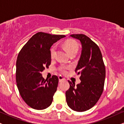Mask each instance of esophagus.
Wrapping results in <instances>:
<instances>
[{"label": "esophagus", "mask_w": 124, "mask_h": 124, "mask_svg": "<svg viewBox=\"0 0 124 124\" xmlns=\"http://www.w3.org/2000/svg\"><path fill=\"white\" fill-rule=\"evenodd\" d=\"M58 79H59V82H62V81L65 80V78H64L62 76H61V75H60V76H58Z\"/></svg>", "instance_id": "34e87169"}]
</instances>
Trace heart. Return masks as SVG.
Masks as SVG:
<instances>
[{
  "instance_id": "obj_1",
  "label": "heart",
  "mask_w": 124,
  "mask_h": 124,
  "mask_svg": "<svg viewBox=\"0 0 124 124\" xmlns=\"http://www.w3.org/2000/svg\"><path fill=\"white\" fill-rule=\"evenodd\" d=\"M64 47L66 49L67 52L69 55H72L73 54H76L78 52V49H79V45L77 43L76 41L73 39H68L64 42L63 44ZM56 45H54L50 49V55L51 57L54 58L55 57V54H56ZM69 69V67L66 66H61L59 67V70L61 73H66L67 72V70Z\"/></svg>"
}]
</instances>
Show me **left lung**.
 Wrapping results in <instances>:
<instances>
[{
    "mask_svg": "<svg viewBox=\"0 0 124 124\" xmlns=\"http://www.w3.org/2000/svg\"><path fill=\"white\" fill-rule=\"evenodd\" d=\"M82 44V53L75 72L80 74L81 82L68 81L70 87L66 92L68 106L75 111L83 112L97 103L104 90L106 68L98 45L85 34H72Z\"/></svg>",
    "mask_w": 124,
    "mask_h": 124,
    "instance_id": "left-lung-1",
    "label": "left lung"
}]
</instances>
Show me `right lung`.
Here are the masks:
<instances>
[{
	"mask_svg": "<svg viewBox=\"0 0 124 124\" xmlns=\"http://www.w3.org/2000/svg\"><path fill=\"white\" fill-rule=\"evenodd\" d=\"M65 37L38 32L18 54L16 61L17 86L22 99L32 108L44 109L52 103L59 79L56 75L48 80L44 79L41 72L51 64V46Z\"/></svg>",
	"mask_w": 124,
	"mask_h": 124,
	"instance_id": "add662e5",
	"label": "right lung"
}]
</instances>
